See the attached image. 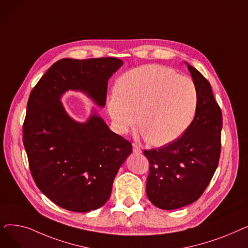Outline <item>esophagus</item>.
<instances>
[{
	"label": "esophagus",
	"instance_id": "esophagus-1",
	"mask_svg": "<svg viewBox=\"0 0 248 248\" xmlns=\"http://www.w3.org/2000/svg\"><path fill=\"white\" fill-rule=\"evenodd\" d=\"M133 152L135 153V154H140L141 153V149L140 148V146L138 145V144H133Z\"/></svg>",
	"mask_w": 248,
	"mask_h": 248
}]
</instances>
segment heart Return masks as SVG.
I'll return each instance as SVG.
<instances>
[{"mask_svg": "<svg viewBox=\"0 0 248 248\" xmlns=\"http://www.w3.org/2000/svg\"><path fill=\"white\" fill-rule=\"evenodd\" d=\"M107 108L116 133L126 134L140 122L152 145H170L191 125L198 106L197 87L189 77L162 65L149 64L121 76Z\"/></svg>", "mask_w": 248, "mask_h": 248, "instance_id": "b5f03b06", "label": "heart"}]
</instances>
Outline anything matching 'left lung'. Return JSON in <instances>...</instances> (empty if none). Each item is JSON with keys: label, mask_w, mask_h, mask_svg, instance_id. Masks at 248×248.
Returning <instances> with one entry per match:
<instances>
[{"label": "left lung", "mask_w": 248, "mask_h": 248, "mask_svg": "<svg viewBox=\"0 0 248 248\" xmlns=\"http://www.w3.org/2000/svg\"><path fill=\"white\" fill-rule=\"evenodd\" d=\"M186 64L198 93L194 120L172 144L144 151L150 164L147 196L164 210L178 209L201 197L216 171L221 153L222 112L209 81Z\"/></svg>", "instance_id": "1"}]
</instances>
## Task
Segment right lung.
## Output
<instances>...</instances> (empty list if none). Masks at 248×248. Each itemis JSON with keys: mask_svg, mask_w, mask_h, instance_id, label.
<instances>
[{"mask_svg": "<svg viewBox=\"0 0 248 248\" xmlns=\"http://www.w3.org/2000/svg\"><path fill=\"white\" fill-rule=\"evenodd\" d=\"M122 65L114 57L64 58L30 93L23 142L31 175L45 196L66 210L88 212L106 204L133 147L95 113L85 124L73 121L60 97L68 89L80 90L104 107L108 81Z\"/></svg>", "mask_w": 248, "mask_h": 248, "instance_id": "right-lung-1", "label": "right lung"}]
</instances>
